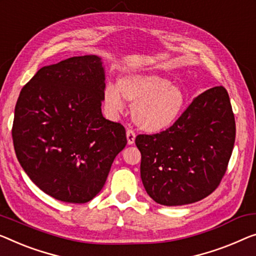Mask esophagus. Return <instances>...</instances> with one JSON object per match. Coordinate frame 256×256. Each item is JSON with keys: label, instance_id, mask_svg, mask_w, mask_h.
<instances>
[{"label": "esophagus", "instance_id": "esophagus-1", "mask_svg": "<svg viewBox=\"0 0 256 256\" xmlns=\"http://www.w3.org/2000/svg\"><path fill=\"white\" fill-rule=\"evenodd\" d=\"M126 138H128V144H134L136 133H134V131H133V130H131V128H128L126 130Z\"/></svg>", "mask_w": 256, "mask_h": 256}]
</instances>
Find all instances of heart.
<instances>
[{"instance_id": "1", "label": "heart", "mask_w": 256, "mask_h": 256, "mask_svg": "<svg viewBox=\"0 0 256 256\" xmlns=\"http://www.w3.org/2000/svg\"><path fill=\"white\" fill-rule=\"evenodd\" d=\"M104 104L112 115L124 110V98L133 106V120L147 132H160L178 120L186 98L180 87L154 74H130L118 80L117 87L106 84L102 92Z\"/></svg>"}]
</instances>
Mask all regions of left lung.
Returning <instances> with one entry per match:
<instances>
[{"label":"left lung","mask_w":256,"mask_h":256,"mask_svg":"<svg viewBox=\"0 0 256 256\" xmlns=\"http://www.w3.org/2000/svg\"><path fill=\"white\" fill-rule=\"evenodd\" d=\"M234 139V115L226 90L217 86L198 95L166 131L136 138L148 196L164 206L204 199L226 174Z\"/></svg>","instance_id":"left-lung-1"}]
</instances>
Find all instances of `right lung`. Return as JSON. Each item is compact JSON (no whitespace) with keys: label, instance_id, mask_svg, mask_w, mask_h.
Wrapping results in <instances>:
<instances>
[{"label":"right lung","instance_id":"obj_1","mask_svg":"<svg viewBox=\"0 0 256 256\" xmlns=\"http://www.w3.org/2000/svg\"><path fill=\"white\" fill-rule=\"evenodd\" d=\"M104 79L100 57L76 56L41 68L19 94L12 124L17 158L57 200L93 199L128 144L123 125L102 116Z\"/></svg>","mask_w":256,"mask_h":256}]
</instances>
